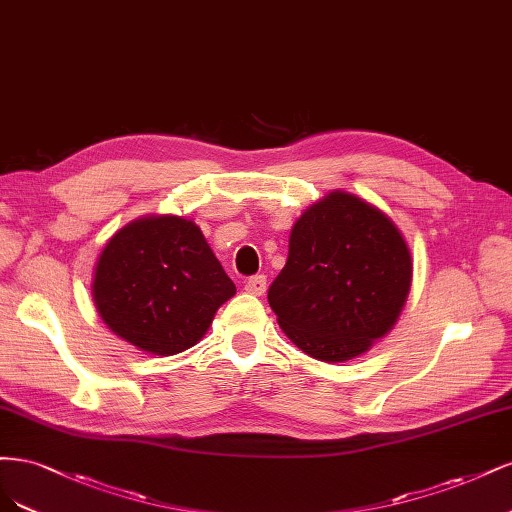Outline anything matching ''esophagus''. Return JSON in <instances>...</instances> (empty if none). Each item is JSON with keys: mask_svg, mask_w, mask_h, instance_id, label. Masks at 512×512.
I'll return each instance as SVG.
<instances>
[{"mask_svg": "<svg viewBox=\"0 0 512 512\" xmlns=\"http://www.w3.org/2000/svg\"><path fill=\"white\" fill-rule=\"evenodd\" d=\"M266 287H268V278L263 276V274L251 276V278L244 283V289L249 291L251 295H263V293H266Z\"/></svg>", "mask_w": 512, "mask_h": 512, "instance_id": "esophagus-1", "label": "esophagus"}]
</instances>
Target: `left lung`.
<instances>
[{"instance_id": "obj_1", "label": "left lung", "mask_w": 512, "mask_h": 512, "mask_svg": "<svg viewBox=\"0 0 512 512\" xmlns=\"http://www.w3.org/2000/svg\"><path fill=\"white\" fill-rule=\"evenodd\" d=\"M410 278V251L393 221L334 191L293 225L289 257L268 302L295 346L334 364L366 353L389 332Z\"/></svg>"}]
</instances>
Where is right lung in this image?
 <instances>
[{
	"mask_svg": "<svg viewBox=\"0 0 512 512\" xmlns=\"http://www.w3.org/2000/svg\"><path fill=\"white\" fill-rule=\"evenodd\" d=\"M234 293L200 227L180 217H146L123 227L102 251L93 280L104 323L153 355L193 346Z\"/></svg>",
	"mask_w": 512,
	"mask_h": 512,
	"instance_id": "add662e5",
	"label": "right lung"
}]
</instances>
